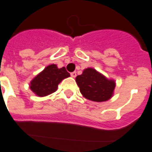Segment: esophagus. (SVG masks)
I'll list each match as a JSON object with an SVG mask.
<instances>
[{"instance_id": "1", "label": "esophagus", "mask_w": 152, "mask_h": 152, "mask_svg": "<svg viewBox=\"0 0 152 152\" xmlns=\"http://www.w3.org/2000/svg\"><path fill=\"white\" fill-rule=\"evenodd\" d=\"M70 75L72 77H76V72H71Z\"/></svg>"}]
</instances>
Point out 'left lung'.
<instances>
[{
    "instance_id": "left-lung-1",
    "label": "left lung",
    "mask_w": 152,
    "mask_h": 152,
    "mask_svg": "<svg viewBox=\"0 0 152 152\" xmlns=\"http://www.w3.org/2000/svg\"><path fill=\"white\" fill-rule=\"evenodd\" d=\"M80 91L85 98L101 102H105L113 95L115 82L108 80L93 68H87L76 78Z\"/></svg>"
}]
</instances>
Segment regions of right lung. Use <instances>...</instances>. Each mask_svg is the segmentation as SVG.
Returning <instances> with one entry per match:
<instances>
[{
  "label": "right lung",
  "instance_id": "1",
  "mask_svg": "<svg viewBox=\"0 0 152 152\" xmlns=\"http://www.w3.org/2000/svg\"><path fill=\"white\" fill-rule=\"evenodd\" d=\"M70 76L64 67L58 68L56 64L49 65L30 82V89L39 96H48L57 90L58 85Z\"/></svg>",
  "mask_w": 152,
  "mask_h": 152
}]
</instances>
